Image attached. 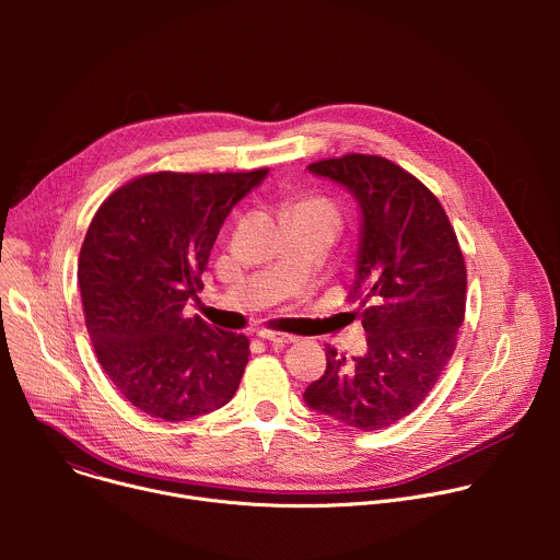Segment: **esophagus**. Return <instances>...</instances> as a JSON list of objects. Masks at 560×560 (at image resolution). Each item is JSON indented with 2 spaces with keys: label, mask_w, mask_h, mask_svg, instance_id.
<instances>
[{
  "label": "esophagus",
  "mask_w": 560,
  "mask_h": 560,
  "mask_svg": "<svg viewBox=\"0 0 560 560\" xmlns=\"http://www.w3.org/2000/svg\"><path fill=\"white\" fill-rule=\"evenodd\" d=\"M257 337H259V339H264V341H268L270 346H288V343H292V341H294V337H292V335L277 332V330H261V332H257Z\"/></svg>",
  "instance_id": "1"
}]
</instances>
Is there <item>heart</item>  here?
I'll use <instances>...</instances> for the list:
<instances>
[{
    "label": "heart",
    "mask_w": 560,
    "mask_h": 560,
    "mask_svg": "<svg viewBox=\"0 0 560 560\" xmlns=\"http://www.w3.org/2000/svg\"><path fill=\"white\" fill-rule=\"evenodd\" d=\"M292 212H307V214H316V217H324L330 223H335L339 228L341 223V214L337 210V206L324 197H305L301 201H296Z\"/></svg>",
    "instance_id": "b5f03b06"
}]
</instances>
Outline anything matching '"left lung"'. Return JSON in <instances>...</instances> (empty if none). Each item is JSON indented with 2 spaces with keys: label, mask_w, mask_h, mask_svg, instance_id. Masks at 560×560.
<instances>
[{
  "label": "left lung",
  "mask_w": 560,
  "mask_h": 560,
  "mask_svg": "<svg viewBox=\"0 0 560 560\" xmlns=\"http://www.w3.org/2000/svg\"><path fill=\"white\" fill-rule=\"evenodd\" d=\"M310 171L343 184L361 206L348 301L359 303L368 352L346 359L328 346L326 372L303 398L343 425L381 430L425 401L454 354L465 318V259L436 195L389 159L348 152Z\"/></svg>",
  "instance_id": "obj_1"
}]
</instances>
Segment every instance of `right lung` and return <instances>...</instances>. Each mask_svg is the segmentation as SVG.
<instances>
[{
  "label": "right lung",
  "instance_id": "obj_1",
  "mask_svg": "<svg viewBox=\"0 0 560 560\" xmlns=\"http://www.w3.org/2000/svg\"><path fill=\"white\" fill-rule=\"evenodd\" d=\"M248 173H148L95 212L79 253L86 330L126 401L188 421L219 410L242 383L250 341L184 316L232 206L264 182Z\"/></svg>",
  "mask_w": 560,
  "mask_h": 560
}]
</instances>
